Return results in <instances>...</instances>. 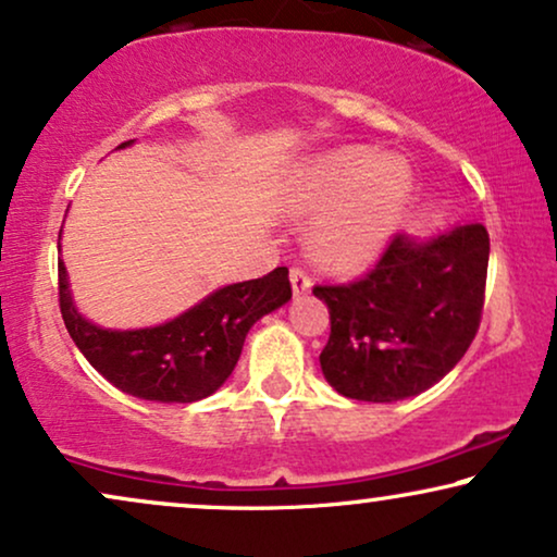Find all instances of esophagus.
Returning <instances> with one entry per match:
<instances>
[{
	"label": "esophagus",
	"mask_w": 557,
	"mask_h": 557,
	"mask_svg": "<svg viewBox=\"0 0 557 557\" xmlns=\"http://www.w3.org/2000/svg\"><path fill=\"white\" fill-rule=\"evenodd\" d=\"M288 278H292L294 296H301V294H307L309 288H312V278H309L307 273L301 271V269H292V273H288Z\"/></svg>",
	"instance_id": "esophagus-1"
}]
</instances>
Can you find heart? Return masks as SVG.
<instances>
[{"mask_svg": "<svg viewBox=\"0 0 557 557\" xmlns=\"http://www.w3.org/2000/svg\"><path fill=\"white\" fill-rule=\"evenodd\" d=\"M409 197V165L360 146L312 158L288 184V209L317 214L309 252L335 271L371 265L392 240Z\"/></svg>", "mask_w": 557, "mask_h": 557, "instance_id": "1", "label": "heart"}]
</instances>
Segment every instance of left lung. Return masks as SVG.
Masks as SVG:
<instances>
[{"instance_id":"8db88e82","label":"left lung","mask_w":557,"mask_h":557,"mask_svg":"<svg viewBox=\"0 0 557 557\" xmlns=\"http://www.w3.org/2000/svg\"><path fill=\"white\" fill-rule=\"evenodd\" d=\"M488 271L481 222L430 240L396 235L352 284L314 286L330 309L320 366L337 394L388 404L428 392L479 332Z\"/></svg>"}]
</instances>
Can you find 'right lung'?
<instances>
[{"mask_svg":"<svg viewBox=\"0 0 557 557\" xmlns=\"http://www.w3.org/2000/svg\"><path fill=\"white\" fill-rule=\"evenodd\" d=\"M133 146V140L120 148ZM292 299L288 269L216 288L173 320L140 330H107L74 305L66 265L58 261V301L66 330L84 358L120 392L163 404L212 396L233 373L248 330Z\"/></svg>","mask_w":557,"mask_h":557,"instance_id":"add662e5","label":"right lung"}]
</instances>
